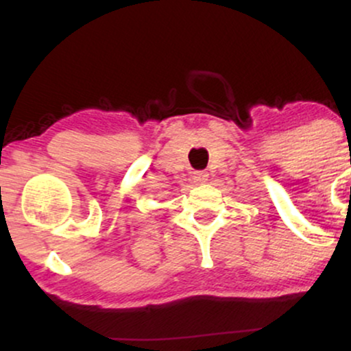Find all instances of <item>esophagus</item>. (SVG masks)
Instances as JSON below:
<instances>
[{
	"instance_id": "esophagus-1",
	"label": "esophagus",
	"mask_w": 351,
	"mask_h": 351,
	"mask_svg": "<svg viewBox=\"0 0 351 351\" xmlns=\"http://www.w3.org/2000/svg\"><path fill=\"white\" fill-rule=\"evenodd\" d=\"M193 181H195L196 184H203L208 181V173L204 171H195L193 173Z\"/></svg>"
}]
</instances>
